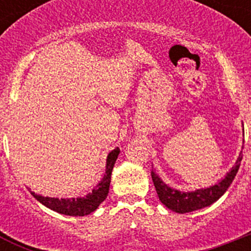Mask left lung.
I'll use <instances>...</instances> for the list:
<instances>
[{
  "label": "left lung",
  "mask_w": 251,
  "mask_h": 251,
  "mask_svg": "<svg viewBox=\"0 0 251 251\" xmlns=\"http://www.w3.org/2000/svg\"><path fill=\"white\" fill-rule=\"evenodd\" d=\"M241 159H243V154L240 153L235 162L234 167L226 174L225 178L221 179L219 183L191 192H182L170 187L153 171L151 172V176H152L153 185L156 187L157 195H158L161 202L172 211L178 212V214H186V212H192L200 210V208L207 207V206L212 205L215 201L219 200L234 181L239 167H240Z\"/></svg>",
  "instance_id": "left-lung-1"
}]
</instances>
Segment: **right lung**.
Listing matches in <instances>:
<instances>
[{
    "mask_svg": "<svg viewBox=\"0 0 251 251\" xmlns=\"http://www.w3.org/2000/svg\"><path fill=\"white\" fill-rule=\"evenodd\" d=\"M121 152L118 147L113 150L106 157L105 174L100 182L93 188V191L84 197H73V199H57V197H44L41 195H37L35 192L30 191L31 195L36 199L37 201L43 203L46 207L54 210L63 215L69 216H85L92 212H94L98 206L103 202L108 196L110 185V176L114 167V163L118 158V154Z\"/></svg>",
    "mask_w": 251,
    "mask_h": 251,
    "instance_id": "add662e5",
    "label": "right lung"
}]
</instances>
